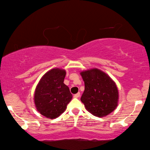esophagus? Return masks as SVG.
<instances>
[{
	"label": "esophagus",
	"instance_id": "1",
	"mask_svg": "<svg viewBox=\"0 0 150 150\" xmlns=\"http://www.w3.org/2000/svg\"><path fill=\"white\" fill-rule=\"evenodd\" d=\"M79 97H80V93H79H79H77L76 94H74V98H78Z\"/></svg>",
	"mask_w": 150,
	"mask_h": 150
}]
</instances>
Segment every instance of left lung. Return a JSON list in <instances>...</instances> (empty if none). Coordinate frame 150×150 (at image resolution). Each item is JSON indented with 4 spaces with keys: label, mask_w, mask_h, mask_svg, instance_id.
<instances>
[{
    "label": "left lung",
    "mask_w": 150,
    "mask_h": 150,
    "mask_svg": "<svg viewBox=\"0 0 150 150\" xmlns=\"http://www.w3.org/2000/svg\"><path fill=\"white\" fill-rule=\"evenodd\" d=\"M81 75L85 82V91L81 100L92 115L104 117L115 109L119 92L109 76L97 68L83 71Z\"/></svg>",
    "instance_id": "left-lung-1"
}]
</instances>
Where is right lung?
<instances>
[{"label": "right lung", "mask_w": 150, "mask_h": 150, "mask_svg": "<svg viewBox=\"0 0 150 150\" xmlns=\"http://www.w3.org/2000/svg\"><path fill=\"white\" fill-rule=\"evenodd\" d=\"M65 69L54 68L42 77L34 94L35 107L40 114L49 119L58 117L65 111L72 95L63 83Z\"/></svg>", "instance_id": "right-lung-1"}]
</instances>
